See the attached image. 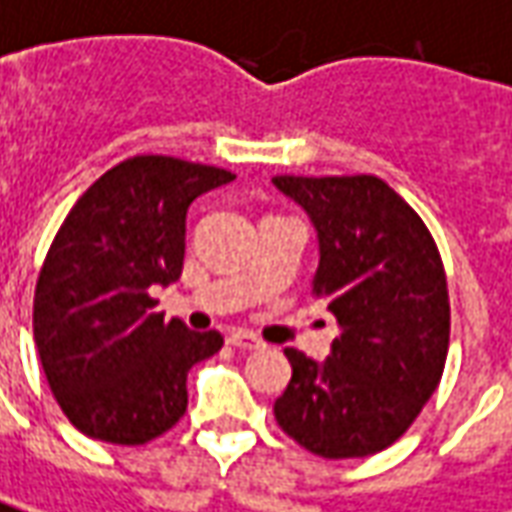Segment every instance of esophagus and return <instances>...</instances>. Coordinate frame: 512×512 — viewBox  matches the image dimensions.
Instances as JSON below:
<instances>
[{"label":"esophagus","instance_id":"34e87169","mask_svg":"<svg viewBox=\"0 0 512 512\" xmlns=\"http://www.w3.org/2000/svg\"><path fill=\"white\" fill-rule=\"evenodd\" d=\"M227 342L232 347H238V350H257L260 347V339H257L255 333H249V330H232Z\"/></svg>","mask_w":512,"mask_h":512}]
</instances>
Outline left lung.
Segmentation results:
<instances>
[{"mask_svg":"<svg viewBox=\"0 0 512 512\" xmlns=\"http://www.w3.org/2000/svg\"><path fill=\"white\" fill-rule=\"evenodd\" d=\"M319 241L314 297L339 322L330 356L288 347L280 429L325 460L370 457L415 423L448 356V285L437 243L378 176H274Z\"/></svg>","mask_w":512,"mask_h":512,"instance_id":"8db88e82","label":"left lung"}]
</instances>
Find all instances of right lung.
Here are the masks:
<instances>
[{"instance_id":"obj_1","label":"right lung","mask_w":512,"mask_h":512,"mask_svg":"<svg viewBox=\"0 0 512 512\" xmlns=\"http://www.w3.org/2000/svg\"><path fill=\"white\" fill-rule=\"evenodd\" d=\"M232 179L173 156H131L64 218L38 274L33 336L55 401L86 437L142 446L187 412V373L224 336L165 322L151 285L182 277L187 207Z\"/></svg>"}]
</instances>
